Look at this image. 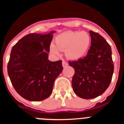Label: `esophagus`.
I'll use <instances>...</instances> for the list:
<instances>
[{"mask_svg": "<svg viewBox=\"0 0 124 124\" xmlns=\"http://www.w3.org/2000/svg\"><path fill=\"white\" fill-rule=\"evenodd\" d=\"M62 65H63V66L64 68L66 67L68 65V64L67 62H66L65 61H63V62H62Z\"/></svg>", "mask_w": 124, "mask_h": 124, "instance_id": "esophagus-1", "label": "esophagus"}]
</instances>
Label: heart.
<instances>
[{
  "mask_svg": "<svg viewBox=\"0 0 124 124\" xmlns=\"http://www.w3.org/2000/svg\"><path fill=\"white\" fill-rule=\"evenodd\" d=\"M90 43V36L86 31H68L56 36L54 44L50 45V50L56 54H59V50H64L68 58L76 60L86 53Z\"/></svg>",
  "mask_w": 124,
  "mask_h": 124,
  "instance_id": "b5f03b06",
  "label": "heart"
}]
</instances>
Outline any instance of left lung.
<instances>
[{"label": "left lung", "instance_id": "obj_1", "mask_svg": "<svg viewBox=\"0 0 124 124\" xmlns=\"http://www.w3.org/2000/svg\"><path fill=\"white\" fill-rule=\"evenodd\" d=\"M91 45L87 54L77 61H69L74 68L73 91L81 98L93 99L108 88L114 73L111 47L97 33L89 31Z\"/></svg>", "mask_w": 124, "mask_h": 124}]
</instances>
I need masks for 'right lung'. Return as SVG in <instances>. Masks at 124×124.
<instances>
[{
  "label": "right lung",
  "mask_w": 124,
  "mask_h": 124,
  "mask_svg": "<svg viewBox=\"0 0 124 124\" xmlns=\"http://www.w3.org/2000/svg\"><path fill=\"white\" fill-rule=\"evenodd\" d=\"M30 33L12 47L7 65L8 76L20 96L41 101L51 94L54 80L63 68L61 60H48L53 34Z\"/></svg>",
  "instance_id": "add662e5"
}]
</instances>
